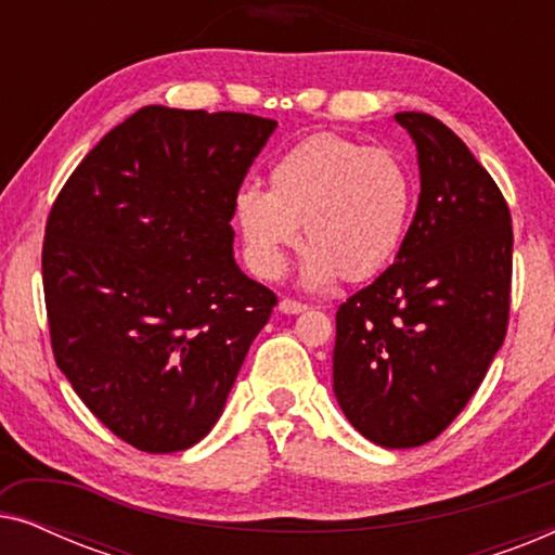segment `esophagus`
Returning a JSON list of instances; mask_svg holds the SVG:
<instances>
[{"instance_id": "esophagus-1", "label": "esophagus", "mask_w": 555, "mask_h": 555, "mask_svg": "<svg viewBox=\"0 0 555 555\" xmlns=\"http://www.w3.org/2000/svg\"><path fill=\"white\" fill-rule=\"evenodd\" d=\"M278 308L283 310V313H287V315H298V313H306V310H308L306 302H298V300H291V298L280 300Z\"/></svg>"}]
</instances>
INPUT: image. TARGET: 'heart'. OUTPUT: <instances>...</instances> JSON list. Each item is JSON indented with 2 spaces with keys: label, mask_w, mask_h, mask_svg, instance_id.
Returning <instances> with one entry per match:
<instances>
[{
  "label": "heart",
  "mask_w": 555,
  "mask_h": 555,
  "mask_svg": "<svg viewBox=\"0 0 555 555\" xmlns=\"http://www.w3.org/2000/svg\"><path fill=\"white\" fill-rule=\"evenodd\" d=\"M412 207V171L393 151L315 133L272 164L270 189H240L234 219L249 264L268 280L285 272L302 227L310 247L302 283L325 287L338 275L376 278L397 255Z\"/></svg>",
  "instance_id": "heart-1"
}]
</instances>
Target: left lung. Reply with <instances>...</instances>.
I'll use <instances>...</instances> for the list:
<instances>
[{
  "instance_id": "left-lung-1",
  "label": "left lung",
  "mask_w": 555,
  "mask_h": 555,
  "mask_svg": "<svg viewBox=\"0 0 555 555\" xmlns=\"http://www.w3.org/2000/svg\"><path fill=\"white\" fill-rule=\"evenodd\" d=\"M393 120L416 143L420 204L397 262L338 308L333 391L363 437L406 450L450 427L503 346L513 224L495 181L442 120Z\"/></svg>"
}]
</instances>
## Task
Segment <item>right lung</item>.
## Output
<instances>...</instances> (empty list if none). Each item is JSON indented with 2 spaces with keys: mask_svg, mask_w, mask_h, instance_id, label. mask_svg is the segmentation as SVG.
Here are the masks:
<instances>
[{
  "mask_svg": "<svg viewBox=\"0 0 555 555\" xmlns=\"http://www.w3.org/2000/svg\"><path fill=\"white\" fill-rule=\"evenodd\" d=\"M278 120L146 105L52 204L42 285L57 369L135 450L215 427L278 298L232 253L234 196Z\"/></svg>",
  "mask_w": 555,
  "mask_h": 555,
  "instance_id": "obj_1",
  "label": "right lung"
}]
</instances>
